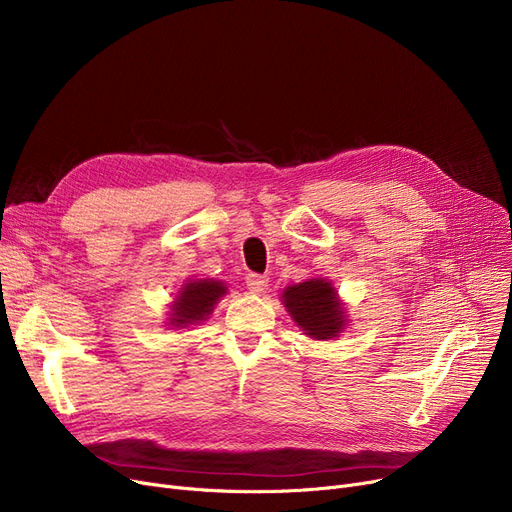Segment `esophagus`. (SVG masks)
Instances as JSON below:
<instances>
[{"label": "esophagus", "instance_id": "1", "mask_svg": "<svg viewBox=\"0 0 512 512\" xmlns=\"http://www.w3.org/2000/svg\"><path fill=\"white\" fill-rule=\"evenodd\" d=\"M245 282H247V288H249L251 292H255V294L263 292L265 286H267V278L261 276V274H247Z\"/></svg>", "mask_w": 512, "mask_h": 512}]
</instances>
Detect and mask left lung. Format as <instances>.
Returning <instances> with one entry per match:
<instances>
[{
    "label": "left lung",
    "mask_w": 512,
    "mask_h": 512,
    "mask_svg": "<svg viewBox=\"0 0 512 512\" xmlns=\"http://www.w3.org/2000/svg\"><path fill=\"white\" fill-rule=\"evenodd\" d=\"M284 305L292 319L307 336L315 340H328L344 328L342 307L336 299L334 286L326 280H309L284 290Z\"/></svg>",
    "instance_id": "1"
}]
</instances>
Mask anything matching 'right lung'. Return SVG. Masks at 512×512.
Wrapping results in <instances>:
<instances>
[{"instance_id":"1","label":"right lung","mask_w":512,"mask_h":512,"mask_svg":"<svg viewBox=\"0 0 512 512\" xmlns=\"http://www.w3.org/2000/svg\"><path fill=\"white\" fill-rule=\"evenodd\" d=\"M222 294H226V286L215 280H197L186 284L172 307V324L184 328L188 324H197V321L207 319Z\"/></svg>"}]
</instances>
